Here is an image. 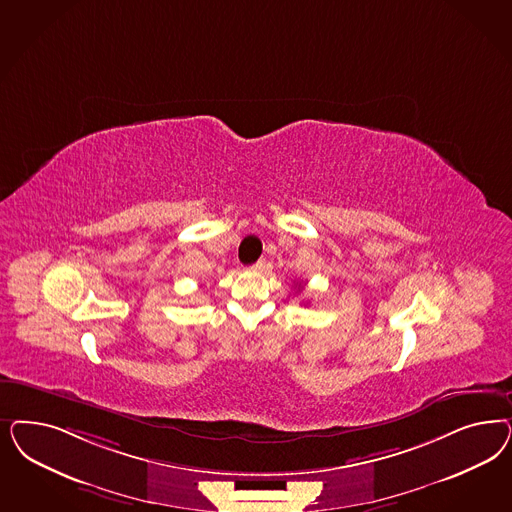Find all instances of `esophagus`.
Listing matches in <instances>:
<instances>
[{"label":"esophagus","mask_w":512,"mask_h":512,"mask_svg":"<svg viewBox=\"0 0 512 512\" xmlns=\"http://www.w3.org/2000/svg\"><path fill=\"white\" fill-rule=\"evenodd\" d=\"M264 267H265L264 260H260V262H256V264L252 265V269H254V271H262V269H264Z\"/></svg>","instance_id":"obj_1"}]
</instances>
